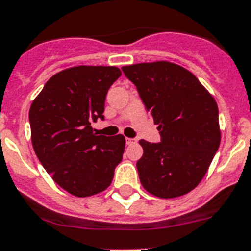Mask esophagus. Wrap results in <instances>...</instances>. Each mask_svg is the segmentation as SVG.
Segmentation results:
<instances>
[{"mask_svg":"<svg viewBox=\"0 0 251 251\" xmlns=\"http://www.w3.org/2000/svg\"><path fill=\"white\" fill-rule=\"evenodd\" d=\"M126 144L127 145H133V144H136V138H126Z\"/></svg>","mask_w":251,"mask_h":251,"instance_id":"obj_1","label":"esophagus"}]
</instances>
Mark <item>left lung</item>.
<instances>
[{
  "mask_svg": "<svg viewBox=\"0 0 251 251\" xmlns=\"http://www.w3.org/2000/svg\"><path fill=\"white\" fill-rule=\"evenodd\" d=\"M158 124L160 142L140 140L138 177L149 193L175 198L201 182L219 149L218 105L196 76L170 62L122 67Z\"/></svg>",
  "mask_w": 251,
  "mask_h": 251,
  "instance_id": "8db88e82",
  "label": "left lung"
}]
</instances>
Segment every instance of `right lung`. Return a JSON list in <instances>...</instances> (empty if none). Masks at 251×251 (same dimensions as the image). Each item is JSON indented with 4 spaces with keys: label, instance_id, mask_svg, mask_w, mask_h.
Masks as SVG:
<instances>
[{
    "label": "right lung",
    "instance_id": "1",
    "mask_svg": "<svg viewBox=\"0 0 251 251\" xmlns=\"http://www.w3.org/2000/svg\"><path fill=\"white\" fill-rule=\"evenodd\" d=\"M122 72L114 66H77L51 76L29 109L32 145L46 172L76 197L101 193L123 159L126 138L94 133L105 119L109 88Z\"/></svg>",
    "mask_w": 251,
    "mask_h": 251
}]
</instances>
